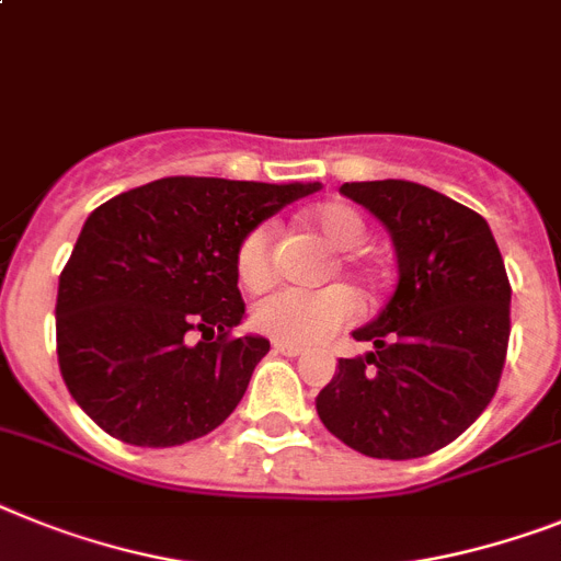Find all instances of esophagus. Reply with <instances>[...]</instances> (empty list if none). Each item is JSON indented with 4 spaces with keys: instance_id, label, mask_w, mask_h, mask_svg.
Segmentation results:
<instances>
[{
    "instance_id": "obj_1",
    "label": "esophagus",
    "mask_w": 561,
    "mask_h": 561,
    "mask_svg": "<svg viewBox=\"0 0 561 561\" xmlns=\"http://www.w3.org/2000/svg\"><path fill=\"white\" fill-rule=\"evenodd\" d=\"M273 351L282 353V356H302L305 347H299V345H288V342H276V345H273Z\"/></svg>"
}]
</instances>
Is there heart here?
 I'll list each match as a JSON object with an SVG mask.
<instances>
[{"label":"heart","instance_id":"b5f03b06","mask_svg":"<svg viewBox=\"0 0 561 561\" xmlns=\"http://www.w3.org/2000/svg\"><path fill=\"white\" fill-rule=\"evenodd\" d=\"M302 222L336 253L356 251L365 239V219L342 202H324L319 208H310L302 216ZM339 267L353 273L356 279H365V271L351 259H342ZM237 273L239 282L251 290L265 288L271 282V230L256 228L242 239L237 253ZM353 313H356V299L342 285L322 290L285 288L265 296L253 308V324L276 342L310 345V342L336 331L339 324H345Z\"/></svg>","mask_w":561,"mask_h":561}]
</instances>
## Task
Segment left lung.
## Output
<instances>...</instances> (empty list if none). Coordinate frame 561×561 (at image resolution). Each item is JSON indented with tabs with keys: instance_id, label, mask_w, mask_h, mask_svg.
I'll return each instance as SVG.
<instances>
[{
	"instance_id": "left-lung-1",
	"label": "left lung",
	"mask_w": 561,
	"mask_h": 561,
	"mask_svg": "<svg viewBox=\"0 0 561 561\" xmlns=\"http://www.w3.org/2000/svg\"><path fill=\"white\" fill-rule=\"evenodd\" d=\"M385 225L399 282L374 322L353 331L374 351L339 359L317 397L322 425L374 459L445 448L491 404L511 336V285L477 210L404 179L345 182Z\"/></svg>"
}]
</instances>
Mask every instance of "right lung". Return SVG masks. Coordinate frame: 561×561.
Returning <instances> with one entry per match:
<instances>
[{"label":"right lung","instance_id":"obj_1","mask_svg":"<svg viewBox=\"0 0 561 561\" xmlns=\"http://www.w3.org/2000/svg\"><path fill=\"white\" fill-rule=\"evenodd\" d=\"M319 187L168 176L84 219L59 276L56 353L70 397L102 431L173 448L233 413L271 351L265 336H230L244 319L239 244Z\"/></svg>","mask_w":561,"mask_h":561}]
</instances>
